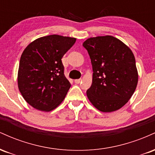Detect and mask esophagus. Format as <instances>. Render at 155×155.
Wrapping results in <instances>:
<instances>
[{"instance_id":"34e87169","label":"esophagus","mask_w":155,"mask_h":155,"mask_svg":"<svg viewBox=\"0 0 155 155\" xmlns=\"http://www.w3.org/2000/svg\"><path fill=\"white\" fill-rule=\"evenodd\" d=\"M81 79L74 80V82H75L76 84H79L80 82H81Z\"/></svg>"}]
</instances>
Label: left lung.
Returning <instances> with one entry per match:
<instances>
[{"label":"left lung","mask_w":155,"mask_h":155,"mask_svg":"<svg viewBox=\"0 0 155 155\" xmlns=\"http://www.w3.org/2000/svg\"><path fill=\"white\" fill-rule=\"evenodd\" d=\"M83 47L92 66V83L87 90L92 104L99 111L120 109L136 90L138 75L131 49L111 35L87 39Z\"/></svg>","instance_id":"left-lung-1"}]
</instances>
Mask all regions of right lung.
I'll use <instances>...</instances> for the list:
<instances>
[{
    "label": "right lung",
    "instance_id": "add662e5",
    "mask_svg": "<svg viewBox=\"0 0 155 155\" xmlns=\"http://www.w3.org/2000/svg\"><path fill=\"white\" fill-rule=\"evenodd\" d=\"M76 39L50 35L35 39L23 51L18 70V87L28 104L43 111L54 109L64 100L71 84L61 59Z\"/></svg>",
    "mask_w": 155,
    "mask_h": 155
}]
</instances>
